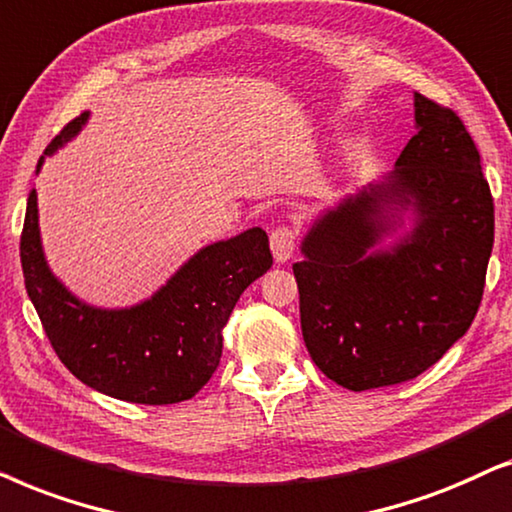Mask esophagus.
<instances>
[{
  "label": "esophagus",
  "mask_w": 512,
  "mask_h": 512,
  "mask_svg": "<svg viewBox=\"0 0 512 512\" xmlns=\"http://www.w3.org/2000/svg\"><path fill=\"white\" fill-rule=\"evenodd\" d=\"M295 243H297V236H295V229L290 227H278L271 231L269 236V245H271V252H274V260L278 264L288 262L292 257V252H295Z\"/></svg>",
  "instance_id": "esophagus-1"
}]
</instances>
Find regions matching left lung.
Here are the masks:
<instances>
[{
	"instance_id": "left-lung-1",
	"label": "left lung",
	"mask_w": 512,
	"mask_h": 512,
	"mask_svg": "<svg viewBox=\"0 0 512 512\" xmlns=\"http://www.w3.org/2000/svg\"><path fill=\"white\" fill-rule=\"evenodd\" d=\"M414 128L391 173L316 217L292 264L306 349L349 391L438 363L485 290L494 201L478 147L452 109L421 93Z\"/></svg>"
}]
</instances>
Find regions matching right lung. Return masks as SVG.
Instances as JSON below:
<instances>
[{
  "label": "right lung",
  "instance_id": "obj_1",
  "mask_svg": "<svg viewBox=\"0 0 512 512\" xmlns=\"http://www.w3.org/2000/svg\"><path fill=\"white\" fill-rule=\"evenodd\" d=\"M91 114L72 119L51 145L56 154L79 135ZM44 156L37 163L42 168ZM25 290L58 358L95 391L138 405L194 398L220 365L222 330L238 297L274 264L260 227L210 243L145 302L100 309L81 302L53 274L42 248L37 189L27 196L20 236Z\"/></svg>",
  "mask_w": 512,
  "mask_h": 512
}]
</instances>
